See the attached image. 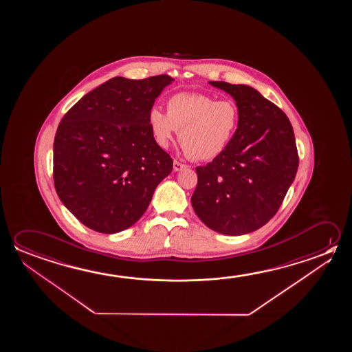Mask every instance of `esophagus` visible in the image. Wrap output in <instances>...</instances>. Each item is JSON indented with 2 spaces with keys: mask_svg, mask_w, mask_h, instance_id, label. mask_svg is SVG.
<instances>
[{
  "mask_svg": "<svg viewBox=\"0 0 352 352\" xmlns=\"http://www.w3.org/2000/svg\"><path fill=\"white\" fill-rule=\"evenodd\" d=\"M185 168H186L185 164L180 163V162L177 161V160H174L173 169L175 170V172H180V170H183V169H185Z\"/></svg>",
  "mask_w": 352,
  "mask_h": 352,
  "instance_id": "obj_1",
  "label": "esophagus"
}]
</instances>
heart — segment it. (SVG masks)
Listing matches in <instances>:
<instances>
[{"label": "heart", "mask_w": 352, "mask_h": 352, "mask_svg": "<svg viewBox=\"0 0 352 352\" xmlns=\"http://www.w3.org/2000/svg\"><path fill=\"white\" fill-rule=\"evenodd\" d=\"M147 121L152 138L162 148L168 147L179 131V144L191 160L210 161L231 144L241 113L231 99L216 100L208 94L177 93L168 98L167 114L152 108Z\"/></svg>", "instance_id": "1"}]
</instances>
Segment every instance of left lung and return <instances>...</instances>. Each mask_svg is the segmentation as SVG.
Returning a JSON list of instances; mask_svg holds the SVG:
<instances>
[{
  "instance_id": "1",
  "label": "left lung",
  "mask_w": 352,
  "mask_h": 352,
  "mask_svg": "<svg viewBox=\"0 0 352 352\" xmlns=\"http://www.w3.org/2000/svg\"><path fill=\"white\" fill-rule=\"evenodd\" d=\"M232 96L241 113L227 150L196 167L191 205L208 228L242 236L267 223L283 204L298 168L294 129L283 110L253 87L210 81Z\"/></svg>"
}]
</instances>
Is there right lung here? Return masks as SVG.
<instances>
[{
	"label": "right lung",
	"mask_w": 352,
	"mask_h": 352,
	"mask_svg": "<svg viewBox=\"0 0 352 352\" xmlns=\"http://www.w3.org/2000/svg\"><path fill=\"white\" fill-rule=\"evenodd\" d=\"M174 80L114 77L65 114L54 140V184L60 200L93 231L135 225L173 161L151 135L148 113Z\"/></svg>",
	"instance_id": "obj_1"
}]
</instances>
